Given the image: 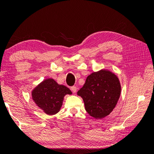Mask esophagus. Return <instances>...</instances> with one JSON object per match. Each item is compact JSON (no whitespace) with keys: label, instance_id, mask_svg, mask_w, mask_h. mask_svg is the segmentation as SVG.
<instances>
[{"label":"esophagus","instance_id":"34e87169","mask_svg":"<svg viewBox=\"0 0 154 154\" xmlns=\"http://www.w3.org/2000/svg\"><path fill=\"white\" fill-rule=\"evenodd\" d=\"M77 87L76 86H72V87H71V91H72V92L73 93H76V91H77Z\"/></svg>","mask_w":154,"mask_h":154}]
</instances>
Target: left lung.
Instances as JSON below:
<instances>
[{
  "label": "left lung",
  "instance_id": "1",
  "mask_svg": "<svg viewBox=\"0 0 154 154\" xmlns=\"http://www.w3.org/2000/svg\"><path fill=\"white\" fill-rule=\"evenodd\" d=\"M121 94L118 77L110 70L102 68L86 78L77 95L83 99L85 109L91 117L102 119L116 106Z\"/></svg>",
  "mask_w": 154,
  "mask_h": 154
}]
</instances>
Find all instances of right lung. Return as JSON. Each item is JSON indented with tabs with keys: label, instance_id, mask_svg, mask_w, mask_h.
<instances>
[{
	"label": "right lung",
	"instance_id": "add662e5",
	"mask_svg": "<svg viewBox=\"0 0 154 154\" xmlns=\"http://www.w3.org/2000/svg\"><path fill=\"white\" fill-rule=\"evenodd\" d=\"M68 87L59 84L52 78H48L32 90V99L43 112L53 116L60 111L64 97L72 95Z\"/></svg>",
	"mask_w": 154,
	"mask_h": 154
}]
</instances>
